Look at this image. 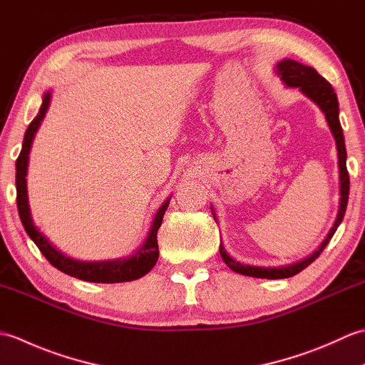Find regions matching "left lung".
Masks as SVG:
<instances>
[{"instance_id": "obj_1", "label": "left lung", "mask_w": 365, "mask_h": 365, "mask_svg": "<svg viewBox=\"0 0 365 365\" xmlns=\"http://www.w3.org/2000/svg\"><path fill=\"white\" fill-rule=\"evenodd\" d=\"M277 73L281 75V78L287 86L299 88L302 91V94H306L309 98L314 100V102L322 108L324 115H327L328 125L332 131V136L336 139L337 152H339L340 207H339V213H337V220L334 222V226H332L328 237L324 238V242L320 245L319 250H317L312 255H309L307 259L294 263V265L282 267V268H260V267L242 265V263L230 257V255L226 252V250H224L222 243L220 245L221 257L232 271L245 276L262 277V279L292 277L294 274H298L299 271H302L306 267L311 265V263L323 252L324 247H327V245L331 242L332 235L336 234L339 224L342 222L345 210H346V204H348V195H350V175H348V170H346V149H345L342 127H340V122H339V102H337V96L334 89H332L331 84L324 80L323 76L315 71V68L302 66L293 59L281 61V63L277 64Z\"/></svg>"}]
</instances>
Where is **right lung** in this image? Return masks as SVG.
<instances>
[{
	"instance_id": "1",
	"label": "right lung",
	"mask_w": 365,
	"mask_h": 365,
	"mask_svg": "<svg viewBox=\"0 0 365 365\" xmlns=\"http://www.w3.org/2000/svg\"><path fill=\"white\" fill-rule=\"evenodd\" d=\"M48 103H50V92H46L41 106V111H38L37 118L29 123V127L25 133V141H23V145H21V152L19 155L17 163H15V168H17V174H15L17 208H19L20 220H21L23 227L26 230V234L29 235L31 240H33L36 246L45 255V259L48 260L54 268H58L59 271H63V273L68 276L81 279V281L115 284V282L135 281V279L145 276L158 260L157 234L163 222V216H165V212L169 205V199L161 205L157 216H155L152 229L149 232V237H147L144 246L133 255V257H130L127 260L118 259V260H110V262H78V260L68 259L64 254H61L59 251L54 250V247L48 243V240H46L33 224V220H31V213H29V205H28L26 178H25L26 168H28V155L31 149V143H33L36 131L38 125H41V120L43 119Z\"/></svg>"
}]
</instances>
